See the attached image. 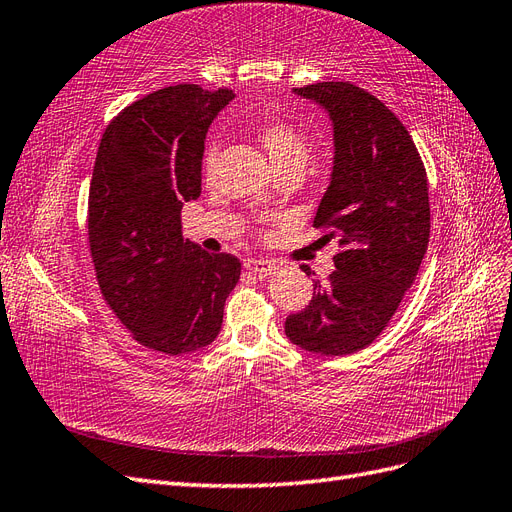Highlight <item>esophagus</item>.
I'll list each match as a JSON object with an SVG mask.
<instances>
[{"instance_id":"esophagus-1","label":"esophagus","mask_w":512,"mask_h":512,"mask_svg":"<svg viewBox=\"0 0 512 512\" xmlns=\"http://www.w3.org/2000/svg\"><path fill=\"white\" fill-rule=\"evenodd\" d=\"M250 273H256V275H269L271 271H275V265L271 260H262V258H252V260H245L243 265Z\"/></svg>"}]
</instances>
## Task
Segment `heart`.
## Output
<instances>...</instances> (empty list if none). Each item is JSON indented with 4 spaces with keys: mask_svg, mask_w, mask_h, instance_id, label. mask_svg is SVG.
I'll return each instance as SVG.
<instances>
[{
    "mask_svg": "<svg viewBox=\"0 0 512 512\" xmlns=\"http://www.w3.org/2000/svg\"><path fill=\"white\" fill-rule=\"evenodd\" d=\"M256 136L260 145L265 147L275 170L288 166L305 168L309 158H312V143H309L307 134L301 128L292 126V123L267 121L258 128ZM215 160H218V145H211L205 153V168L211 170Z\"/></svg>",
    "mask_w": 512,
    "mask_h": 512,
    "instance_id": "b5f03b06",
    "label": "heart"
}]
</instances>
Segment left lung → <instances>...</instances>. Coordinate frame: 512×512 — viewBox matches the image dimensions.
Masks as SVG:
<instances>
[{"label":"left lung","instance_id":"left-lung-1","mask_svg":"<svg viewBox=\"0 0 512 512\" xmlns=\"http://www.w3.org/2000/svg\"><path fill=\"white\" fill-rule=\"evenodd\" d=\"M294 94L320 104L333 121V173L314 226L339 237L342 252L333 256L329 286L314 282L309 305L286 318V335L316 354H354L384 331L421 267L427 173L404 123L369 91L329 81L294 87Z\"/></svg>","mask_w":512,"mask_h":512}]
</instances>
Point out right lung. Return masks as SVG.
Here are the masks:
<instances>
[{
	"instance_id": "1",
	"label": "right lung",
	"mask_w": 512,
	"mask_h": 512,
	"mask_svg": "<svg viewBox=\"0 0 512 512\" xmlns=\"http://www.w3.org/2000/svg\"><path fill=\"white\" fill-rule=\"evenodd\" d=\"M230 89L173 85L108 123L89 185L87 232L102 297L138 344L164 354L209 346L241 262L181 235L200 196L205 136Z\"/></svg>"
}]
</instances>
